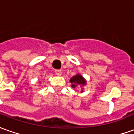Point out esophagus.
<instances>
[{
    "instance_id": "1",
    "label": "esophagus",
    "mask_w": 134,
    "mask_h": 134,
    "mask_svg": "<svg viewBox=\"0 0 134 134\" xmlns=\"http://www.w3.org/2000/svg\"><path fill=\"white\" fill-rule=\"evenodd\" d=\"M55 73L57 75H62V70H55Z\"/></svg>"
}]
</instances>
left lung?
<instances>
[{
    "label": "left lung",
    "mask_w": 134,
    "mask_h": 134,
    "mask_svg": "<svg viewBox=\"0 0 134 134\" xmlns=\"http://www.w3.org/2000/svg\"><path fill=\"white\" fill-rule=\"evenodd\" d=\"M70 82L72 83L71 86L72 88H75L76 86H82L86 85V80L83 78V76L81 75L80 74L75 75L72 78H71ZM81 92H83V91H81Z\"/></svg>",
    "instance_id": "obj_1"
}]
</instances>
